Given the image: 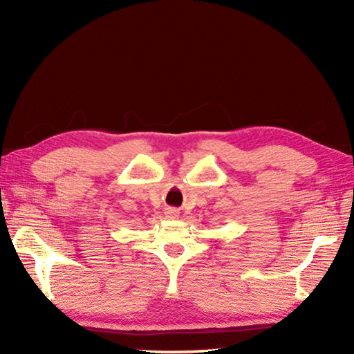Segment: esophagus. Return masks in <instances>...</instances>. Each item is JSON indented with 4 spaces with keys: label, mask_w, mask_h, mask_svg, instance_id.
Here are the masks:
<instances>
[{
    "label": "esophagus",
    "mask_w": 354,
    "mask_h": 354,
    "mask_svg": "<svg viewBox=\"0 0 354 354\" xmlns=\"http://www.w3.org/2000/svg\"><path fill=\"white\" fill-rule=\"evenodd\" d=\"M165 217H169V218H178L179 217V211L178 209H175V207H169L165 211Z\"/></svg>",
    "instance_id": "esophagus-1"
}]
</instances>
